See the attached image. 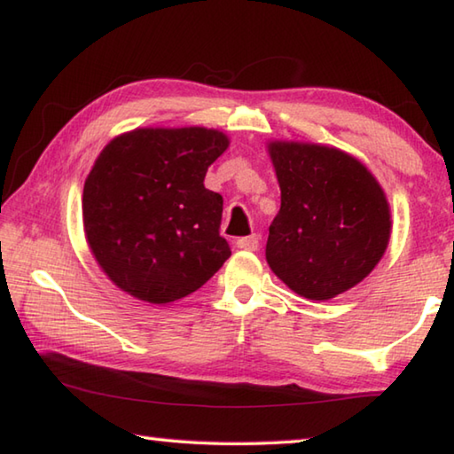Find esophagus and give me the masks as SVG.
I'll use <instances>...</instances> for the list:
<instances>
[{"instance_id":"34e87169","label":"esophagus","mask_w":454,"mask_h":454,"mask_svg":"<svg viewBox=\"0 0 454 454\" xmlns=\"http://www.w3.org/2000/svg\"><path fill=\"white\" fill-rule=\"evenodd\" d=\"M236 246L242 250H258L260 248V236L258 234H250L244 238H238Z\"/></svg>"}]
</instances>
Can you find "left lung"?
Instances as JSON below:
<instances>
[{
    "instance_id": "left-lung-1",
    "label": "left lung",
    "mask_w": 454,
    "mask_h": 454,
    "mask_svg": "<svg viewBox=\"0 0 454 454\" xmlns=\"http://www.w3.org/2000/svg\"><path fill=\"white\" fill-rule=\"evenodd\" d=\"M280 212L266 260L296 294L328 301L364 280L390 238V210L374 176L348 153L317 144L272 142Z\"/></svg>"
}]
</instances>
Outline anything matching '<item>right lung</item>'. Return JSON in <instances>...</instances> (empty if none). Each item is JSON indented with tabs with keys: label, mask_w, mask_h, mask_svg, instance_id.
I'll use <instances>...</instances> for the list:
<instances>
[{
	"label": "right lung",
	"mask_w": 454,
	"mask_h": 454,
	"mask_svg": "<svg viewBox=\"0 0 454 454\" xmlns=\"http://www.w3.org/2000/svg\"><path fill=\"white\" fill-rule=\"evenodd\" d=\"M228 137L206 128H144L118 136L83 184V228L102 270L140 301L174 302L230 258L220 194L204 188Z\"/></svg>",
	"instance_id": "obj_1"
}]
</instances>
